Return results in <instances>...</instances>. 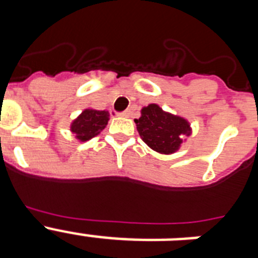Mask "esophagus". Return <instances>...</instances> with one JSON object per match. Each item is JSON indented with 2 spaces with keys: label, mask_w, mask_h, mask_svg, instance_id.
<instances>
[{
  "label": "esophagus",
  "mask_w": 258,
  "mask_h": 258,
  "mask_svg": "<svg viewBox=\"0 0 258 258\" xmlns=\"http://www.w3.org/2000/svg\"><path fill=\"white\" fill-rule=\"evenodd\" d=\"M118 115L122 116V117H127V116L131 115V111H122V112H120Z\"/></svg>",
  "instance_id": "1"
}]
</instances>
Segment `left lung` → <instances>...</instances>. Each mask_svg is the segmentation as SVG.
Segmentation results:
<instances>
[{"mask_svg": "<svg viewBox=\"0 0 258 258\" xmlns=\"http://www.w3.org/2000/svg\"><path fill=\"white\" fill-rule=\"evenodd\" d=\"M134 121L143 142L161 154H172L178 150L182 136L190 131V125L184 118L164 112L156 104L145 107L142 116Z\"/></svg>", "mask_w": 258, "mask_h": 258, "instance_id": "8db88e82", "label": "left lung"}]
</instances>
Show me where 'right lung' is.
<instances>
[{"instance_id":"right-lung-1","label":"right lung","mask_w":258,"mask_h":258,"mask_svg":"<svg viewBox=\"0 0 258 258\" xmlns=\"http://www.w3.org/2000/svg\"><path fill=\"white\" fill-rule=\"evenodd\" d=\"M108 112L107 111H97V109H85L79 117L72 122L71 131L76 134L80 141H88L99 132L103 131L108 122Z\"/></svg>"}]
</instances>
